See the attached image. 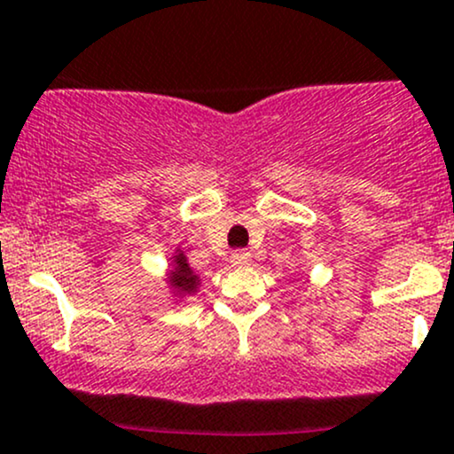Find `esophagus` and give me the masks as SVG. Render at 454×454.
Wrapping results in <instances>:
<instances>
[{
    "label": "esophagus",
    "mask_w": 454,
    "mask_h": 454,
    "mask_svg": "<svg viewBox=\"0 0 454 454\" xmlns=\"http://www.w3.org/2000/svg\"><path fill=\"white\" fill-rule=\"evenodd\" d=\"M251 262V254L245 249H238L231 254V264L233 266H247Z\"/></svg>",
    "instance_id": "1"
}]
</instances>
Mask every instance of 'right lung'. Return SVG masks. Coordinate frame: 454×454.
<instances>
[{
    "label": "right lung",
    "instance_id": "right-lung-1",
    "mask_svg": "<svg viewBox=\"0 0 454 454\" xmlns=\"http://www.w3.org/2000/svg\"><path fill=\"white\" fill-rule=\"evenodd\" d=\"M172 262H175V266H172L170 275H168V282H170V286L175 288L179 295H190V293H196V288H199V275L190 269L185 255L179 251Z\"/></svg>",
    "mask_w": 454,
    "mask_h": 454
}]
</instances>
